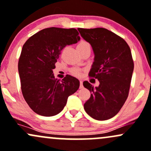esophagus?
<instances>
[{"mask_svg": "<svg viewBox=\"0 0 151 151\" xmlns=\"http://www.w3.org/2000/svg\"><path fill=\"white\" fill-rule=\"evenodd\" d=\"M79 88H83V84H82V81L80 80V85H79Z\"/></svg>", "mask_w": 151, "mask_h": 151, "instance_id": "esophagus-1", "label": "esophagus"}]
</instances>
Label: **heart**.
I'll list each match as a JSON object with an SVG mask.
<instances>
[{"instance_id": "1", "label": "heart", "mask_w": 151, "mask_h": 151, "mask_svg": "<svg viewBox=\"0 0 151 151\" xmlns=\"http://www.w3.org/2000/svg\"><path fill=\"white\" fill-rule=\"evenodd\" d=\"M87 45H89V44L87 42H86V41H82L79 43L77 46H84ZM71 72H72L73 75L77 76V77H79V76L81 75V70L79 69H72V71H71Z\"/></svg>"}]
</instances>
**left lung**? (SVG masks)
I'll return each instance as SVG.
<instances>
[{
    "instance_id": "8db88e82",
    "label": "left lung",
    "mask_w": 151,
    "mask_h": 151,
    "mask_svg": "<svg viewBox=\"0 0 151 151\" xmlns=\"http://www.w3.org/2000/svg\"><path fill=\"white\" fill-rule=\"evenodd\" d=\"M77 29L94 54L89 76L100 82L95 87L83 82L91 92L84 110L95 120H108L118 113L128 96L134 69L130 49L123 39L104 28Z\"/></svg>"
}]
</instances>
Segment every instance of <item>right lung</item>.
I'll list each match as a JSON object with an SVG mask.
<instances>
[{
	"mask_svg": "<svg viewBox=\"0 0 151 151\" xmlns=\"http://www.w3.org/2000/svg\"><path fill=\"white\" fill-rule=\"evenodd\" d=\"M80 40L75 29L51 27L41 30L24 44L19 61L23 96L38 115L51 117L64 109L69 95L79 87V81L67 75L54 78L53 69L61 51Z\"/></svg>",
	"mask_w": 151,
	"mask_h": 151,
	"instance_id": "1",
	"label": "right lung"
}]
</instances>
